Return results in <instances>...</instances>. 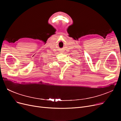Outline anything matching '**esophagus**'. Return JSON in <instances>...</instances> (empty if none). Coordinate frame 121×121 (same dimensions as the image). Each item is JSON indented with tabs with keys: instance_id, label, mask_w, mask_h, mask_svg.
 <instances>
[{
	"instance_id": "1",
	"label": "esophagus",
	"mask_w": 121,
	"mask_h": 121,
	"mask_svg": "<svg viewBox=\"0 0 121 121\" xmlns=\"http://www.w3.org/2000/svg\"><path fill=\"white\" fill-rule=\"evenodd\" d=\"M63 52H62V53Z\"/></svg>"
}]
</instances>
